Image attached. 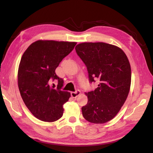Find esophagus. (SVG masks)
Here are the masks:
<instances>
[{
  "mask_svg": "<svg viewBox=\"0 0 153 153\" xmlns=\"http://www.w3.org/2000/svg\"><path fill=\"white\" fill-rule=\"evenodd\" d=\"M80 93H81L80 91H79V90H77L75 92H71V96L73 98H76L77 96H79L80 95Z\"/></svg>",
  "mask_w": 153,
  "mask_h": 153,
  "instance_id": "obj_1",
  "label": "esophagus"
}]
</instances>
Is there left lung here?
Here are the masks:
<instances>
[{
	"instance_id": "8db88e82",
	"label": "left lung",
	"mask_w": 153,
	"mask_h": 153,
	"mask_svg": "<svg viewBox=\"0 0 153 153\" xmlns=\"http://www.w3.org/2000/svg\"><path fill=\"white\" fill-rule=\"evenodd\" d=\"M75 48L87 67L89 82H100L86 93L83 116L89 122L106 123L116 116L129 94L131 71L128 57L121 48L105 43H83Z\"/></svg>"
}]
</instances>
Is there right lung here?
I'll return each instance as SVG.
<instances>
[{
  "label": "right lung",
  "mask_w": 153,
  "mask_h": 153,
  "mask_svg": "<svg viewBox=\"0 0 153 153\" xmlns=\"http://www.w3.org/2000/svg\"><path fill=\"white\" fill-rule=\"evenodd\" d=\"M76 45L75 42L39 40L22 55L18 73L19 92L32 114L41 121L54 122L63 115L62 106L70 93L62 90L64 80L57 76L55 70Z\"/></svg>",
  "instance_id": "1"
}]
</instances>
